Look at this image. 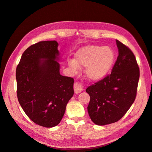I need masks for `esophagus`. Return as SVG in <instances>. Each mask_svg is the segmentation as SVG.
<instances>
[{"mask_svg": "<svg viewBox=\"0 0 152 152\" xmlns=\"http://www.w3.org/2000/svg\"><path fill=\"white\" fill-rule=\"evenodd\" d=\"M83 90V86L80 83L75 82L74 83V91L75 93H80Z\"/></svg>", "mask_w": 152, "mask_h": 152, "instance_id": "1", "label": "esophagus"}]
</instances>
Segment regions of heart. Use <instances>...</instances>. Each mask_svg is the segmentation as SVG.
I'll use <instances>...</instances> for the list:
<instances>
[{"instance_id":"obj_1","label":"heart","mask_w":152,"mask_h":152,"mask_svg":"<svg viewBox=\"0 0 152 152\" xmlns=\"http://www.w3.org/2000/svg\"><path fill=\"white\" fill-rule=\"evenodd\" d=\"M115 60V52L110 47L86 46L77 52L76 61L70 60L69 66L73 73L78 72L79 66L86 67V77L91 80H99L110 72Z\"/></svg>"}]
</instances>
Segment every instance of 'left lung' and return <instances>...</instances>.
Here are the masks:
<instances>
[{"label":"left lung","instance_id":"obj_1","mask_svg":"<svg viewBox=\"0 0 152 152\" xmlns=\"http://www.w3.org/2000/svg\"><path fill=\"white\" fill-rule=\"evenodd\" d=\"M119 56L111 74L89 86V116L96 125L118 121L131 107L137 93L140 69L128 46L116 40Z\"/></svg>","mask_w":152,"mask_h":152}]
</instances>
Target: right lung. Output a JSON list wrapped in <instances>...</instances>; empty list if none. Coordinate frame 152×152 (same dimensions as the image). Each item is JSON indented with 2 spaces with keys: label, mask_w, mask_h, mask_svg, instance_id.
I'll use <instances>...</instances> for the list:
<instances>
[{
  "label": "right lung",
  "mask_w": 152,
  "mask_h": 152,
  "mask_svg": "<svg viewBox=\"0 0 152 152\" xmlns=\"http://www.w3.org/2000/svg\"><path fill=\"white\" fill-rule=\"evenodd\" d=\"M58 45L46 41L30 46L15 72L20 106L32 121L48 128L60 123L74 94V79L60 74Z\"/></svg>",
  "instance_id": "right-lung-1"
}]
</instances>
